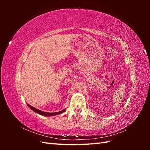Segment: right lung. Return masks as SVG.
Here are the masks:
<instances>
[{"instance_id":"1","label":"right lung","mask_w":150,"mask_h":150,"mask_svg":"<svg viewBox=\"0 0 150 150\" xmlns=\"http://www.w3.org/2000/svg\"><path fill=\"white\" fill-rule=\"evenodd\" d=\"M28 106L32 110L34 111V112L38 113V114L40 115H43V116H53V115H59V114H61V113H62L63 112H64L65 110H63L61 111H59V112H45V111H42L41 110H38V109H36L34 107H33L32 106L29 105V104H28Z\"/></svg>"}]
</instances>
